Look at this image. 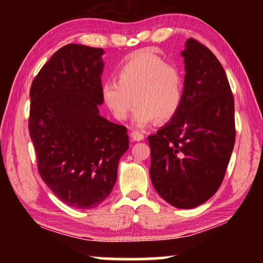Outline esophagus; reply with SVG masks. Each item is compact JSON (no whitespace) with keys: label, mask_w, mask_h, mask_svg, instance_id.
<instances>
[{"label":"esophagus","mask_w":263,"mask_h":263,"mask_svg":"<svg viewBox=\"0 0 263 263\" xmlns=\"http://www.w3.org/2000/svg\"><path fill=\"white\" fill-rule=\"evenodd\" d=\"M131 137H132V139H133V140H136V141L144 140V138H145L144 133L140 132V131H137V130H135V131H132V132H131Z\"/></svg>","instance_id":"1"}]
</instances>
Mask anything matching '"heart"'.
I'll return each instance as SVG.
<instances>
[{
    "label": "heart",
    "instance_id": "1",
    "mask_svg": "<svg viewBox=\"0 0 263 263\" xmlns=\"http://www.w3.org/2000/svg\"><path fill=\"white\" fill-rule=\"evenodd\" d=\"M102 84L105 105L118 121H125L136 103L133 122L142 127L167 122L177 114L184 96V77L176 64L151 52H138Z\"/></svg>",
    "mask_w": 263,
    "mask_h": 263
}]
</instances>
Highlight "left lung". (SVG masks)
Masks as SVG:
<instances>
[{
    "instance_id": "obj_1",
    "label": "left lung",
    "mask_w": 263,
    "mask_h": 263,
    "mask_svg": "<svg viewBox=\"0 0 263 263\" xmlns=\"http://www.w3.org/2000/svg\"><path fill=\"white\" fill-rule=\"evenodd\" d=\"M184 96L167 125L148 136L149 175L173 206L206 202L224 180L235 141L234 99L216 55L194 38L182 52Z\"/></svg>"
}]
</instances>
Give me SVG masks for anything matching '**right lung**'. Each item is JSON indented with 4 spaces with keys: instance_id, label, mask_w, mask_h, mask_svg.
<instances>
[{
    "instance_id": "1",
    "label": "right lung",
    "mask_w": 263,
    "mask_h": 263,
    "mask_svg": "<svg viewBox=\"0 0 263 263\" xmlns=\"http://www.w3.org/2000/svg\"><path fill=\"white\" fill-rule=\"evenodd\" d=\"M103 50L68 44L51 57L30 89L29 133L39 175L58 198L92 209L110 195L127 128L101 117Z\"/></svg>"
}]
</instances>
